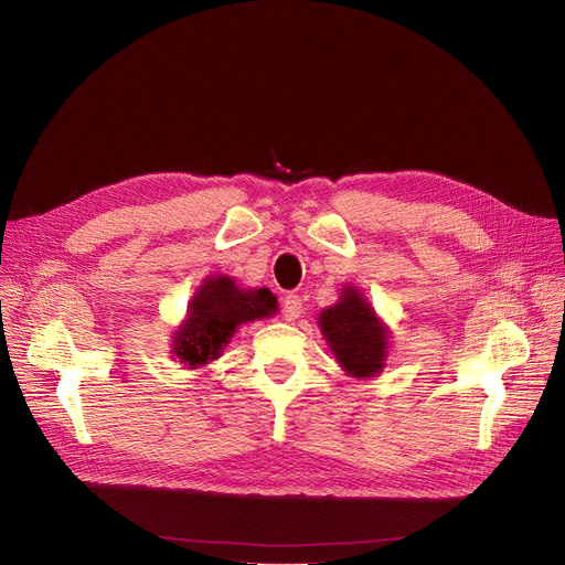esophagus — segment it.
<instances>
[{
	"label": "esophagus",
	"instance_id": "obj_1",
	"mask_svg": "<svg viewBox=\"0 0 565 565\" xmlns=\"http://www.w3.org/2000/svg\"><path fill=\"white\" fill-rule=\"evenodd\" d=\"M302 311H305V307H302V298H300V295L288 292L286 298H284V302H281V313H284V318H286V320H298V318L302 316Z\"/></svg>",
	"mask_w": 565,
	"mask_h": 565
}]
</instances>
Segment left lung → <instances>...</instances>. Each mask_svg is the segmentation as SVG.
<instances>
[{
    "mask_svg": "<svg viewBox=\"0 0 565 565\" xmlns=\"http://www.w3.org/2000/svg\"><path fill=\"white\" fill-rule=\"evenodd\" d=\"M318 328L348 375L375 377L384 369L390 332L358 288L345 286L341 300L320 313Z\"/></svg>",
    "mask_w": 565,
    "mask_h": 565,
    "instance_id": "1",
    "label": "left lung"
}]
</instances>
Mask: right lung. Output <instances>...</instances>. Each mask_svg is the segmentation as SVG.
Masks as SVG:
<instances>
[{
  "label": "right lung",
  "mask_w": 565,
  "mask_h": 565,
  "mask_svg": "<svg viewBox=\"0 0 565 565\" xmlns=\"http://www.w3.org/2000/svg\"><path fill=\"white\" fill-rule=\"evenodd\" d=\"M273 313H277V298L267 288H237L226 275L205 279L173 337V354L190 369L205 366L220 358L243 322Z\"/></svg>",
  "instance_id": "add662e5"
}]
</instances>
